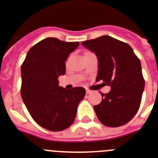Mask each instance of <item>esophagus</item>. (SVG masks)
<instances>
[{
    "mask_svg": "<svg viewBox=\"0 0 158 158\" xmlns=\"http://www.w3.org/2000/svg\"><path fill=\"white\" fill-rule=\"evenodd\" d=\"M91 93H92V90H88V89L86 90V94H91Z\"/></svg>",
    "mask_w": 158,
    "mask_h": 158,
    "instance_id": "34e87169",
    "label": "esophagus"
}]
</instances>
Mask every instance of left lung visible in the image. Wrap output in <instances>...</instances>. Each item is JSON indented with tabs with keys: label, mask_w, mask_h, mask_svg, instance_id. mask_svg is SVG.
<instances>
[{
	"label": "left lung",
	"mask_w": 158,
	"mask_h": 158,
	"mask_svg": "<svg viewBox=\"0 0 158 158\" xmlns=\"http://www.w3.org/2000/svg\"><path fill=\"white\" fill-rule=\"evenodd\" d=\"M81 44L97 56L96 82L111 88L94 106L98 120L109 127L125 125L138 112L145 87L139 59L130 45L110 35Z\"/></svg>",
	"instance_id": "left-lung-1"
}]
</instances>
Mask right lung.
<instances>
[{
    "label": "right lung",
    "mask_w": 158,
    "mask_h": 158,
    "mask_svg": "<svg viewBox=\"0 0 158 158\" xmlns=\"http://www.w3.org/2000/svg\"><path fill=\"white\" fill-rule=\"evenodd\" d=\"M79 42L48 37L31 47L21 66L22 99L37 124L51 131L69 127L83 99V87L67 90L59 86L58 78L66 72L65 61Z\"/></svg>",
    "instance_id": "add662e5"
}]
</instances>
